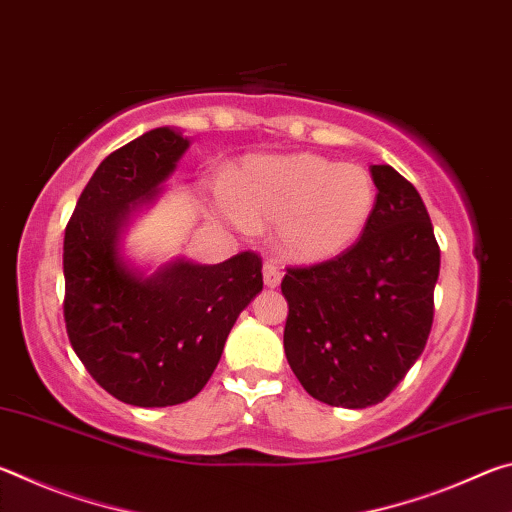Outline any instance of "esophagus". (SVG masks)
<instances>
[{
    "label": "esophagus",
    "instance_id": "obj_1",
    "mask_svg": "<svg viewBox=\"0 0 512 512\" xmlns=\"http://www.w3.org/2000/svg\"><path fill=\"white\" fill-rule=\"evenodd\" d=\"M262 273H264V284H266L268 289L280 287V282H282V271H280V266L273 264V262H266V264H264V268H262Z\"/></svg>",
    "mask_w": 512,
    "mask_h": 512
}]
</instances>
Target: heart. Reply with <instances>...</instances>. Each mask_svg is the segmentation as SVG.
I'll return each mask as SVG.
<instances>
[{"label": "heart", "instance_id": "1", "mask_svg": "<svg viewBox=\"0 0 512 512\" xmlns=\"http://www.w3.org/2000/svg\"><path fill=\"white\" fill-rule=\"evenodd\" d=\"M375 207L361 164L316 153L255 158L216 189V212L239 230L275 223V244L293 262L318 264L354 246Z\"/></svg>", "mask_w": 512, "mask_h": 512}]
</instances>
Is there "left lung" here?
<instances>
[{"label":"left lung","instance_id":"obj_1","mask_svg":"<svg viewBox=\"0 0 512 512\" xmlns=\"http://www.w3.org/2000/svg\"><path fill=\"white\" fill-rule=\"evenodd\" d=\"M377 201L361 239L343 255L287 268L284 352L318 402L366 409L386 400L427 345L440 248L409 180L372 164Z\"/></svg>","mask_w":512,"mask_h":512}]
</instances>
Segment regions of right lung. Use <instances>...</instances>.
<instances>
[{"mask_svg":"<svg viewBox=\"0 0 512 512\" xmlns=\"http://www.w3.org/2000/svg\"><path fill=\"white\" fill-rule=\"evenodd\" d=\"M192 140L162 126L103 160L65 230V323L76 357L119 402L173 406L203 391L241 311L262 291V259L185 257L146 273L124 250Z\"/></svg>","mask_w":512,"mask_h":512,"instance_id":"1","label":"right lung"}]
</instances>
